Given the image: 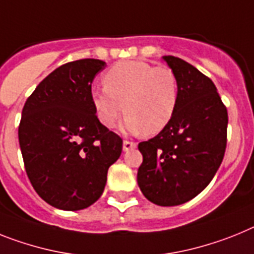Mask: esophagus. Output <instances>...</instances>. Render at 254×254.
Listing matches in <instances>:
<instances>
[{
  "instance_id": "1",
  "label": "esophagus",
  "mask_w": 254,
  "mask_h": 254,
  "mask_svg": "<svg viewBox=\"0 0 254 254\" xmlns=\"http://www.w3.org/2000/svg\"><path fill=\"white\" fill-rule=\"evenodd\" d=\"M136 146H137V144H136L135 141H128V140H125V141H123V150L125 151L132 150V149H135Z\"/></svg>"
}]
</instances>
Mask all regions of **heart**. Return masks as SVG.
<instances>
[{
  "label": "heart",
  "mask_w": 254,
  "mask_h": 254,
  "mask_svg": "<svg viewBox=\"0 0 254 254\" xmlns=\"http://www.w3.org/2000/svg\"><path fill=\"white\" fill-rule=\"evenodd\" d=\"M104 87L91 91L96 116L113 127L122 112L127 114L123 129L154 135L172 119L179 101V83L168 66H154L141 60L113 65L104 75Z\"/></svg>",
  "instance_id": "1"
}]
</instances>
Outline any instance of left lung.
Returning <instances> with one entry per match:
<instances>
[{"label": "left lung", "instance_id": "obj_1", "mask_svg": "<svg viewBox=\"0 0 254 254\" xmlns=\"http://www.w3.org/2000/svg\"><path fill=\"white\" fill-rule=\"evenodd\" d=\"M163 59L177 78L179 101L170 123L138 144L137 184L151 203L171 207L195 198L212 181L226 150L229 118L207 75L180 58Z\"/></svg>", "mask_w": 254, "mask_h": 254}]
</instances>
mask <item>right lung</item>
Here are the masks:
<instances>
[{"mask_svg": "<svg viewBox=\"0 0 254 254\" xmlns=\"http://www.w3.org/2000/svg\"><path fill=\"white\" fill-rule=\"evenodd\" d=\"M105 62L81 59L50 73L24 104L19 144L30 184L43 200L79 211L100 198L122 138L101 125L91 100Z\"/></svg>", "mask_w": 254, "mask_h": 254, "instance_id": "right-lung-1", "label": "right lung"}]
</instances>
